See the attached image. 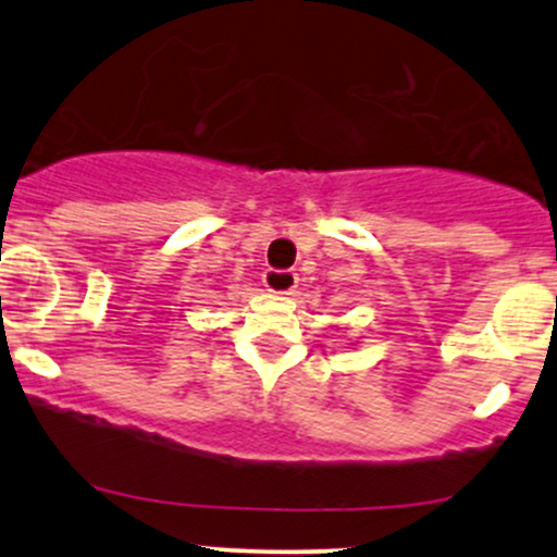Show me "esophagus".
Returning a JSON list of instances; mask_svg holds the SVG:
<instances>
[{
	"instance_id": "obj_1",
	"label": "esophagus",
	"mask_w": 557,
	"mask_h": 557,
	"mask_svg": "<svg viewBox=\"0 0 557 557\" xmlns=\"http://www.w3.org/2000/svg\"><path fill=\"white\" fill-rule=\"evenodd\" d=\"M264 287L277 296H290L298 287V274L290 270H267L264 272Z\"/></svg>"
}]
</instances>
